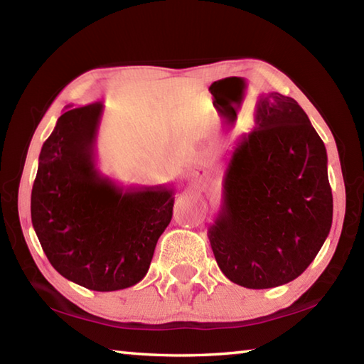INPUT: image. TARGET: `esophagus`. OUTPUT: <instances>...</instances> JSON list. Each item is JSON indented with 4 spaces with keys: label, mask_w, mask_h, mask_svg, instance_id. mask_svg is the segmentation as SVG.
<instances>
[{
    "label": "esophagus",
    "mask_w": 364,
    "mask_h": 364,
    "mask_svg": "<svg viewBox=\"0 0 364 364\" xmlns=\"http://www.w3.org/2000/svg\"><path fill=\"white\" fill-rule=\"evenodd\" d=\"M189 175H191V178H196V180H204V178L207 176V171L204 168L194 165V167L189 170Z\"/></svg>",
    "instance_id": "34e87169"
}]
</instances>
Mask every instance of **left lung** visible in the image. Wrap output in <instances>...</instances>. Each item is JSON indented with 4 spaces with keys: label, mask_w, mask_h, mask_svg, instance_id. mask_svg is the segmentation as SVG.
<instances>
[{
    "label": "left lung",
    "mask_w": 364,
    "mask_h": 364,
    "mask_svg": "<svg viewBox=\"0 0 364 364\" xmlns=\"http://www.w3.org/2000/svg\"><path fill=\"white\" fill-rule=\"evenodd\" d=\"M331 225L324 143L297 101L276 91L260 96L255 127L231 151L207 231L220 269L247 289L287 284L315 260Z\"/></svg>",
    "instance_id": "left-lung-1"
}]
</instances>
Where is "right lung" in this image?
I'll list each match as a JSON object with an SVG mask.
<instances>
[{"label":"right lung","instance_id":"obj_1","mask_svg":"<svg viewBox=\"0 0 364 364\" xmlns=\"http://www.w3.org/2000/svg\"><path fill=\"white\" fill-rule=\"evenodd\" d=\"M101 102L69 109L41 147L32 223L49 263L90 291L112 292L144 278L173 215L175 188H123L97 168Z\"/></svg>","mask_w":364,"mask_h":364}]
</instances>
